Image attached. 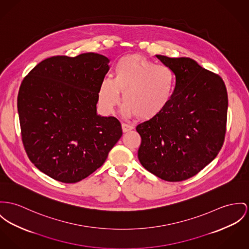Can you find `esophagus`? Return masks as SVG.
I'll list each match as a JSON object with an SVG mask.
<instances>
[{
    "label": "esophagus",
    "instance_id": "obj_1",
    "mask_svg": "<svg viewBox=\"0 0 249 249\" xmlns=\"http://www.w3.org/2000/svg\"><path fill=\"white\" fill-rule=\"evenodd\" d=\"M121 126H122V131H123V133H127V132H129V131H131V130L134 129V126L129 125V124H126V123H122Z\"/></svg>",
    "mask_w": 249,
    "mask_h": 249
}]
</instances>
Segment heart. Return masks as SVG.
<instances>
[{"label": "heart", "mask_w": 249, "mask_h": 249, "mask_svg": "<svg viewBox=\"0 0 249 249\" xmlns=\"http://www.w3.org/2000/svg\"><path fill=\"white\" fill-rule=\"evenodd\" d=\"M175 87L176 76L172 68L133 54L116 61L113 79L106 77L101 80L97 100L104 112L113 113L120 99L119 93H122L127 115L152 120L171 104Z\"/></svg>", "instance_id": "heart-1"}]
</instances>
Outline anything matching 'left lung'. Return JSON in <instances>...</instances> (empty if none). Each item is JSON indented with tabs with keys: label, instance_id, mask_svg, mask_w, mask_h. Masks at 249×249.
Segmentation results:
<instances>
[{
	"label": "left lung",
	"instance_id": "obj_1",
	"mask_svg": "<svg viewBox=\"0 0 249 249\" xmlns=\"http://www.w3.org/2000/svg\"><path fill=\"white\" fill-rule=\"evenodd\" d=\"M176 76L171 104L156 118L136 126L138 159L169 182L189 179L217 156L226 134L228 92L222 77L190 57L156 55Z\"/></svg>",
	"mask_w": 249,
	"mask_h": 249
}]
</instances>
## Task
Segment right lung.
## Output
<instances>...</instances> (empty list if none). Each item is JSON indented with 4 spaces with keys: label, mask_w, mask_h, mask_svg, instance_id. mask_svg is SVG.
Returning a JSON list of instances; mask_svg holds the SVG:
<instances>
[{
    "label": "right lung",
    "mask_w": 249,
    "mask_h": 249,
    "mask_svg": "<svg viewBox=\"0 0 249 249\" xmlns=\"http://www.w3.org/2000/svg\"><path fill=\"white\" fill-rule=\"evenodd\" d=\"M109 61L96 53L48 57L20 84L24 149L40 172L57 181L77 183L89 176L122 135L115 117L96 113L97 90Z\"/></svg>",
    "instance_id": "add662e5"
}]
</instances>
